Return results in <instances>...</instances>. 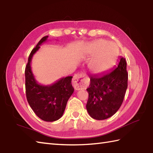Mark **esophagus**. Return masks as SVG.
I'll return each instance as SVG.
<instances>
[{
	"instance_id": "obj_1",
	"label": "esophagus",
	"mask_w": 153,
	"mask_h": 153,
	"mask_svg": "<svg viewBox=\"0 0 153 153\" xmlns=\"http://www.w3.org/2000/svg\"><path fill=\"white\" fill-rule=\"evenodd\" d=\"M73 84L76 90L85 89L88 85V82L85 76L82 74H76L73 76Z\"/></svg>"
}]
</instances>
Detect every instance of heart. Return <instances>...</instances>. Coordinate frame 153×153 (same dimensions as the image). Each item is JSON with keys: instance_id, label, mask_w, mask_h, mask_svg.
I'll list each match as a JSON object with an SVG mask.
<instances>
[{"instance_id": "1", "label": "heart", "mask_w": 153, "mask_h": 153, "mask_svg": "<svg viewBox=\"0 0 153 153\" xmlns=\"http://www.w3.org/2000/svg\"><path fill=\"white\" fill-rule=\"evenodd\" d=\"M117 46L106 40H97L88 46L87 52L95 56L89 63L90 69L95 73L106 71L114 62L118 54Z\"/></svg>"}]
</instances>
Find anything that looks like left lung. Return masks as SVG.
I'll use <instances>...</instances> for the list:
<instances>
[{
  "instance_id": "8db88e82",
  "label": "left lung",
  "mask_w": 153,
  "mask_h": 153,
  "mask_svg": "<svg viewBox=\"0 0 153 153\" xmlns=\"http://www.w3.org/2000/svg\"><path fill=\"white\" fill-rule=\"evenodd\" d=\"M128 78L124 57H120L112 71L99 76H90V83L86 89L89 94L86 109L91 118L105 120L117 113L123 102Z\"/></svg>"
}]
</instances>
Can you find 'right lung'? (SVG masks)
<instances>
[{"label": "right lung", "mask_w": 153, "mask_h": 153, "mask_svg": "<svg viewBox=\"0 0 153 153\" xmlns=\"http://www.w3.org/2000/svg\"><path fill=\"white\" fill-rule=\"evenodd\" d=\"M48 36H44L30 52L25 71L26 97L34 113L42 120L53 122L63 116L68 100L74 91L73 76L63 77L51 85H41L36 80L30 67L32 57Z\"/></svg>", "instance_id": "1"}]
</instances>
